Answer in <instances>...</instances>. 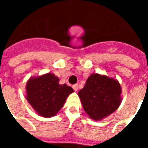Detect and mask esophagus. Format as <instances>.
Segmentation results:
<instances>
[{"mask_svg":"<svg viewBox=\"0 0 148 148\" xmlns=\"http://www.w3.org/2000/svg\"><path fill=\"white\" fill-rule=\"evenodd\" d=\"M73 90H75V91H77V90H78V84H73Z\"/></svg>","mask_w":148,"mask_h":148,"instance_id":"obj_1","label":"esophagus"}]
</instances>
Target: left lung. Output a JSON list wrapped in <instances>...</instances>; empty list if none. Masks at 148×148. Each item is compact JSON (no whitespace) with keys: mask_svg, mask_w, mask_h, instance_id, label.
Here are the masks:
<instances>
[{"mask_svg":"<svg viewBox=\"0 0 148 148\" xmlns=\"http://www.w3.org/2000/svg\"><path fill=\"white\" fill-rule=\"evenodd\" d=\"M121 86L113 78L95 73L78 92L82 106L93 120H101L113 113L121 104Z\"/></svg>","mask_w":148,"mask_h":148,"instance_id":"left-lung-1","label":"left lung"}]
</instances>
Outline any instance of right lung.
Masks as SVG:
<instances>
[{"instance_id":"add662e5","label":"right lung","mask_w":148,"mask_h":148,"mask_svg":"<svg viewBox=\"0 0 148 148\" xmlns=\"http://www.w3.org/2000/svg\"><path fill=\"white\" fill-rule=\"evenodd\" d=\"M54 74L47 73L32 78L27 82V99L36 112L43 117H52L61 109L66 98L74 91L71 87L59 84Z\"/></svg>"}]
</instances>
